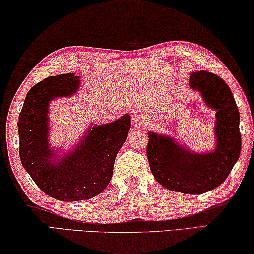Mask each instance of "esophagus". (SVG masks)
<instances>
[{
	"label": "esophagus",
	"instance_id": "obj_1",
	"mask_svg": "<svg viewBox=\"0 0 254 254\" xmlns=\"http://www.w3.org/2000/svg\"><path fill=\"white\" fill-rule=\"evenodd\" d=\"M131 117H132V122L134 123H138L140 120V115H139V112H137V111H132Z\"/></svg>",
	"mask_w": 254,
	"mask_h": 254
}]
</instances>
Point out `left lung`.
Instances as JSON below:
<instances>
[{
    "mask_svg": "<svg viewBox=\"0 0 254 254\" xmlns=\"http://www.w3.org/2000/svg\"><path fill=\"white\" fill-rule=\"evenodd\" d=\"M190 88L199 91L216 112L217 146L208 154H193L168 136L148 132L149 168L166 189L200 194L222 185L241 153L240 114L228 85L214 73L199 70L190 75Z\"/></svg>",
    "mask_w": 254,
    "mask_h": 254,
    "instance_id": "obj_1",
    "label": "left lung"
}]
</instances>
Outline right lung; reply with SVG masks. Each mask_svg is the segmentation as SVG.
Masks as SVG:
<instances>
[{"instance_id":"right-lung-1","label":"right lung","mask_w":254,"mask_h":254,"mask_svg":"<svg viewBox=\"0 0 254 254\" xmlns=\"http://www.w3.org/2000/svg\"><path fill=\"white\" fill-rule=\"evenodd\" d=\"M80 84L73 73L48 76L29 91L19 115V155L23 168L46 194L61 201H77L106 189L115 159L130 129V116L94 126L84 140L57 164L48 147V105L52 99L76 92Z\"/></svg>"}]
</instances>
